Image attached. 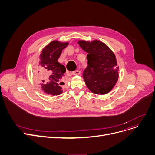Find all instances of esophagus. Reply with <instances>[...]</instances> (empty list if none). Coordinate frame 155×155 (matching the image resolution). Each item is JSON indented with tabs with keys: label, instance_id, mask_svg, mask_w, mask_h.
Masks as SVG:
<instances>
[{
	"label": "esophagus",
	"instance_id": "obj_1",
	"mask_svg": "<svg viewBox=\"0 0 155 155\" xmlns=\"http://www.w3.org/2000/svg\"><path fill=\"white\" fill-rule=\"evenodd\" d=\"M71 73H72V75H80V71L79 70H75L74 71H73Z\"/></svg>",
	"mask_w": 155,
	"mask_h": 155
}]
</instances>
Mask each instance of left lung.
<instances>
[{
    "mask_svg": "<svg viewBox=\"0 0 155 155\" xmlns=\"http://www.w3.org/2000/svg\"><path fill=\"white\" fill-rule=\"evenodd\" d=\"M78 43L88 53V66L83 74L87 87L94 94L103 95L109 93L119 77V66L114 53L99 40L91 42L80 40Z\"/></svg>",
    "mask_w": 155,
    "mask_h": 155,
    "instance_id": "8db88e82",
    "label": "left lung"
}]
</instances>
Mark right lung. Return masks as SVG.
I'll list each match as a JSON object with an SVG mask.
<instances>
[{
  "mask_svg": "<svg viewBox=\"0 0 155 155\" xmlns=\"http://www.w3.org/2000/svg\"><path fill=\"white\" fill-rule=\"evenodd\" d=\"M68 45V42L53 41L43 49L39 56L41 67L37 71L36 78L39 80H46L45 84L39 85L46 94L58 95L63 92L61 85L64 84L63 80L66 68L58 60L62 50ZM43 82H45L44 80Z\"/></svg>",
  "mask_w": 155,
  "mask_h": 155,
  "instance_id": "right-lung-1",
  "label": "right lung"
}]
</instances>
